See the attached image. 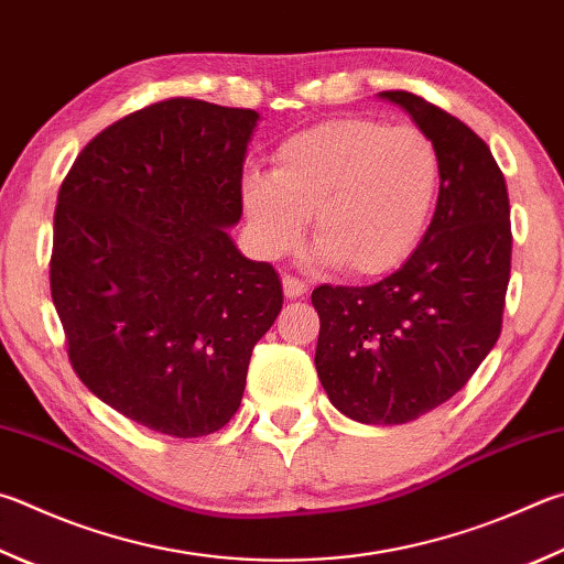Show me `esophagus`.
I'll return each mask as SVG.
<instances>
[{
	"instance_id": "1",
	"label": "esophagus",
	"mask_w": 564,
	"mask_h": 564,
	"mask_svg": "<svg viewBox=\"0 0 564 564\" xmlns=\"http://www.w3.org/2000/svg\"><path fill=\"white\" fill-rule=\"evenodd\" d=\"M283 293H285V299H301V295L308 293V283L295 279V275H291V273H285L283 275Z\"/></svg>"
}]
</instances>
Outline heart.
Returning <instances> with one entry per match:
<instances>
[{
	"label": "heart",
	"mask_w": 564,
	"mask_h": 564,
	"mask_svg": "<svg viewBox=\"0 0 564 564\" xmlns=\"http://www.w3.org/2000/svg\"><path fill=\"white\" fill-rule=\"evenodd\" d=\"M442 180V155L426 132L337 118L285 140L273 152L271 175L243 180L241 199L263 253L293 251L313 217L325 263L382 275L422 243Z\"/></svg>",
	"instance_id": "1"
}]
</instances>
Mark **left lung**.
I'll list each match as a JSON object with an SVG mask.
<instances>
[{
  "mask_svg": "<svg viewBox=\"0 0 564 564\" xmlns=\"http://www.w3.org/2000/svg\"><path fill=\"white\" fill-rule=\"evenodd\" d=\"M442 155V194L402 269L372 285H317L315 370L327 399L362 424H406L464 387L503 325L510 204L490 148L466 122L406 90H384Z\"/></svg>",
  "mask_w": 564,
  "mask_h": 564,
  "instance_id": "obj_1",
  "label": "left lung"
}]
</instances>
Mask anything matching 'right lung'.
<instances>
[{
  "label": "right lung",
  "mask_w": 564,
  "mask_h": 564,
  "mask_svg": "<svg viewBox=\"0 0 564 564\" xmlns=\"http://www.w3.org/2000/svg\"><path fill=\"white\" fill-rule=\"evenodd\" d=\"M256 120L160 100L98 132L61 182L48 279L70 367L152 432L227 426L253 345L281 313L279 273L227 234Z\"/></svg>",
  "instance_id": "obj_1"
}]
</instances>
